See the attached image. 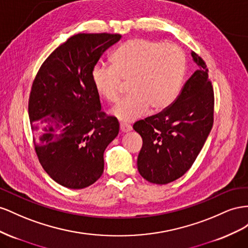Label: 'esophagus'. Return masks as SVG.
Masks as SVG:
<instances>
[{"label":"esophagus","instance_id":"1","mask_svg":"<svg viewBox=\"0 0 248 248\" xmlns=\"http://www.w3.org/2000/svg\"><path fill=\"white\" fill-rule=\"evenodd\" d=\"M132 130V125L128 124L125 123H122L120 124V131L122 133H126V132H130Z\"/></svg>","mask_w":248,"mask_h":248}]
</instances>
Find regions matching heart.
<instances>
[{"label":"heart","mask_w":248,"mask_h":248,"mask_svg":"<svg viewBox=\"0 0 248 248\" xmlns=\"http://www.w3.org/2000/svg\"><path fill=\"white\" fill-rule=\"evenodd\" d=\"M112 66L97 64L91 79L98 95L116 102L123 81H129L130 94L111 110V114L131 123L152 108L161 111L178 97L186 69V56L175 44L132 38L111 56Z\"/></svg>","instance_id":"obj_1"}]
</instances>
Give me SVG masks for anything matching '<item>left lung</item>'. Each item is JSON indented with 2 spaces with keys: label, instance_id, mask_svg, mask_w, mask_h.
I'll return each instance as SVG.
<instances>
[{
  "label": "left lung",
  "instance_id": "8db88e82",
  "mask_svg": "<svg viewBox=\"0 0 248 248\" xmlns=\"http://www.w3.org/2000/svg\"><path fill=\"white\" fill-rule=\"evenodd\" d=\"M199 65L175 101L158 114L136 122L142 137L138 171L146 181L164 185L178 180L192 166L213 126L214 91L208 68L191 52Z\"/></svg>",
  "mask_w": 248,
  "mask_h": 248
}]
</instances>
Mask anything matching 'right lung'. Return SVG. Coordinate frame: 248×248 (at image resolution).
I'll use <instances>...</instances> for the list:
<instances>
[{"mask_svg":"<svg viewBox=\"0 0 248 248\" xmlns=\"http://www.w3.org/2000/svg\"><path fill=\"white\" fill-rule=\"evenodd\" d=\"M120 34L80 33L42 63L33 81L29 118L35 152L61 186L83 189L104 171V152L119 132L118 120L102 111L91 72Z\"/></svg>","mask_w":248,"mask_h":248,"instance_id":"obj_1","label":"right lung"}]
</instances>
